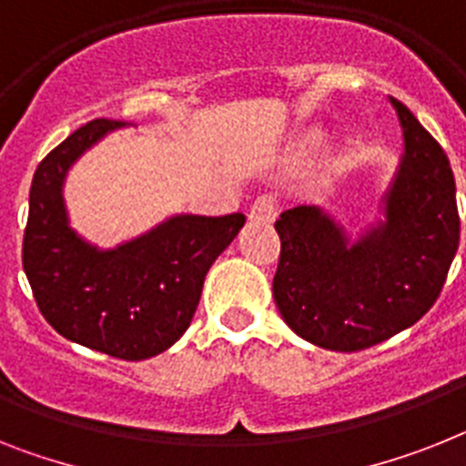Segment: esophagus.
Instances as JSON below:
<instances>
[{
    "instance_id": "34e87169",
    "label": "esophagus",
    "mask_w": 466,
    "mask_h": 466,
    "mask_svg": "<svg viewBox=\"0 0 466 466\" xmlns=\"http://www.w3.org/2000/svg\"><path fill=\"white\" fill-rule=\"evenodd\" d=\"M277 210H279V198H277V194L265 191V194H260V197L253 201L251 210H248V218H251L253 222L269 225V222L277 218Z\"/></svg>"
}]
</instances>
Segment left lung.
<instances>
[{
  "instance_id": "8db88e82",
  "label": "left lung",
  "mask_w": 466,
  "mask_h": 466,
  "mask_svg": "<svg viewBox=\"0 0 466 466\" xmlns=\"http://www.w3.org/2000/svg\"><path fill=\"white\" fill-rule=\"evenodd\" d=\"M405 137L386 222L348 246L318 208L284 210L272 293L284 322L327 350H365L412 327L443 291L460 246L455 177L441 144L390 96Z\"/></svg>"
}]
</instances>
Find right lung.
Segmentation results:
<instances>
[{
    "instance_id": "obj_1",
    "label": "right lung",
    "mask_w": 466,
    "mask_h": 466,
    "mask_svg": "<svg viewBox=\"0 0 466 466\" xmlns=\"http://www.w3.org/2000/svg\"><path fill=\"white\" fill-rule=\"evenodd\" d=\"M120 120L96 118L52 148L35 170L23 232V269L45 319L68 341L120 360H147L189 327L215 258L246 215H179L116 251H96L66 222L70 163Z\"/></svg>"
}]
</instances>
